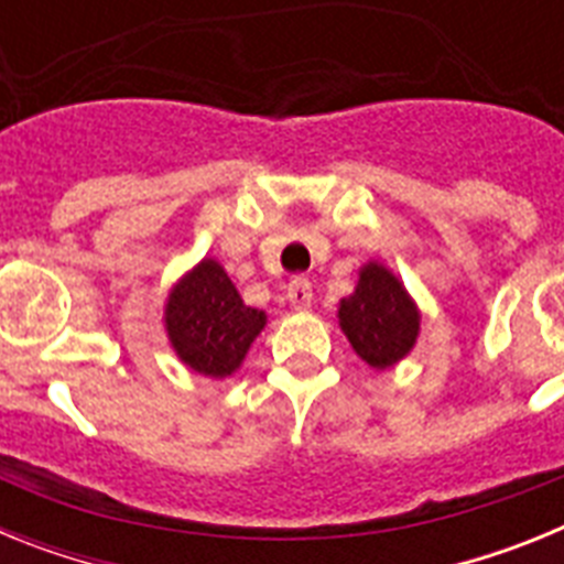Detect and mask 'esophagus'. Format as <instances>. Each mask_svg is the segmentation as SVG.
<instances>
[{"instance_id":"esophagus-1","label":"esophagus","mask_w":564,"mask_h":564,"mask_svg":"<svg viewBox=\"0 0 564 564\" xmlns=\"http://www.w3.org/2000/svg\"><path fill=\"white\" fill-rule=\"evenodd\" d=\"M288 302L293 305V311H307L313 305V288L307 279H293L291 285H288Z\"/></svg>"}]
</instances>
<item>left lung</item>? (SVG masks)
I'll use <instances>...</instances> for the list:
<instances>
[{
    "label": "left lung",
    "mask_w": 564,
    "mask_h": 564,
    "mask_svg": "<svg viewBox=\"0 0 564 564\" xmlns=\"http://www.w3.org/2000/svg\"><path fill=\"white\" fill-rule=\"evenodd\" d=\"M338 327L361 361L390 370L415 347L421 311L401 279L372 259L358 271L356 291L338 302Z\"/></svg>",
    "instance_id": "1"
}]
</instances>
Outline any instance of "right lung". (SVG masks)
I'll use <instances>...</instances> for the list:
<instances>
[{
  "label": "right lung",
  "mask_w": 564,
  "mask_h": 564,
  "mask_svg": "<svg viewBox=\"0 0 564 564\" xmlns=\"http://www.w3.org/2000/svg\"><path fill=\"white\" fill-rule=\"evenodd\" d=\"M163 322L172 350L188 370L228 378L242 367L268 316L248 307L226 268L206 257L169 291Z\"/></svg>",
  "instance_id": "add662e5"
}]
</instances>
